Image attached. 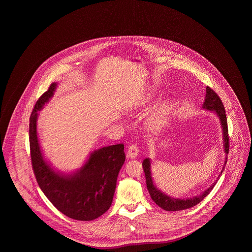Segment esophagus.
<instances>
[{
	"mask_svg": "<svg viewBox=\"0 0 252 252\" xmlns=\"http://www.w3.org/2000/svg\"><path fill=\"white\" fill-rule=\"evenodd\" d=\"M139 154V148L136 145H130L127 152H126V156L128 158H135Z\"/></svg>",
	"mask_w": 252,
	"mask_h": 252,
	"instance_id": "1",
	"label": "esophagus"
}]
</instances>
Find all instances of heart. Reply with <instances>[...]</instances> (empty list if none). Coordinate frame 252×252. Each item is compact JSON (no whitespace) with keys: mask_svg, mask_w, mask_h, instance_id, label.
Wrapping results in <instances>:
<instances>
[{"mask_svg":"<svg viewBox=\"0 0 252 252\" xmlns=\"http://www.w3.org/2000/svg\"><path fill=\"white\" fill-rule=\"evenodd\" d=\"M168 108L167 106H162L161 108H158L155 113H153V115L151 116V119L149 122V125L152 128H157L158 126H160L166 118L167 115Z\"/></svg>","mask_w":252,"mask_h":252,"instance_id":"1","label":"heart"}]
</instances>
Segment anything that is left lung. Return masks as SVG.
Instances as JSON below:
<instances>
[{"label":"left lung","mask_w":252,"mask_h":252,"mask_svg":"<svg viewBox=\"0 0 252 252\" xmlns=\"http://www.w3.org/2000/svg\"><path fill=\"white\" fill-rule=\"evenodd\" d=\"M202 109H206L209 111H213L220 123L221 128H222V137H223V149L226 154L225 158V162L223 164L222 170L217 177L216 181L204 192L199 193L198 195L192 196V197H188L186 199L183 198H175L173 196H170L166 194L165 192H162L161 190L157 188L156 184L153 180L152 177V170H151V158H144L143 161V167H144V174H145V179H146V186L147 190L150 193L151 198L153 201L159 206L161 209L168 211V212H176V211H181V210H186L189 208H192L193 206L197 205L199 202H201L204 198L210 193V192L213 190L215 187L216 182L221 177L226 163H227V155L228 153V124H227V117H226V111L225 108L223 106L222 101L220 100L219 96L216 94V93L210 88H206V96H205V101L202 104Z\"/></svg>","instance_id":"8db88e82"}]
</instances>
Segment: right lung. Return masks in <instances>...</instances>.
I'll use <instances>...</instances> for the list:
<instances>
[{"label":"right lung","mask_w":252,"mask_h":252,"mask_svg":"<svg viewBox=\"0 0 252 252\" xmlns=\"http://www.w3.org/2000/svg\"><path fill=\"white\" fill-rule=\"evenodd\" d=\"M58 86V82L51 84L36 101L30 116L32 166L39 188L60 213L75 220L92 221L104 215L112 203L118 174L126 159L124 144L92 151L83 165L72 172L54 167L40 146L37 119L38 111L52 99Z\"/></svg>","instance_id":"1"}]
</instances>
